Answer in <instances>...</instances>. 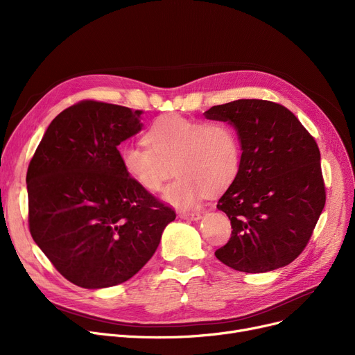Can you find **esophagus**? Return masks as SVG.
Wrapping results in <instances>:
<instances>
[{
	"mask_svg": "<svg viewBox=\"0 0 355 355\" xmlns=\"http://www.w3.org/2000/svg\"><path fill=\"white\" fill-rule=\"evenodd\" d=\"M178 217L182 218V220L198 221L201 218V214L200 213H185V211H181V213H178Z\"/></svg>",
	"mask_w": 355,
	"mask_h": 355,
	"instance_id": "esophagus-1",
	"label": "esophagus"
}]
</instances>
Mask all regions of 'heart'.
<instances>
[{
  "mask_svg": "<svg viewBox=\"0 0 355 355\" xmlns=\"http://www.w3.org/2000/svg\"><path fill=\"white\" fill-rule=\"evenodd\" d=\"M145 145H126L121 162L126 175L148 193H159L178 173L164 200L178 209H190L204 193L225 190L240 168V144L234 129L221 121L187 119L165 115L145 132Z\"/></svg>",
  "mask_w": 355,
  "mask_h": 355,
  "instance_id": "heart-1",
  "label": "heart"
}]
</instances>
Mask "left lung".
<instances>
[{"instance_id": "obj_1", "label": "left lung", "mask_w": 355, "mask_h": 355, "mask_svg": "<svg viewBox=\"0 0 355 355\" xmlns=\"http://www.w3.org/2000/svg\"><path fill=\"white\" fill-rule=\"evenodd\" d=\"M204 116L232 125L241 149L239 173L217 202L233 232L216 257L246 273L289 265L325 206L318 145L289 109L269 101L239 99Z\"/></svg>"}]
</instances>
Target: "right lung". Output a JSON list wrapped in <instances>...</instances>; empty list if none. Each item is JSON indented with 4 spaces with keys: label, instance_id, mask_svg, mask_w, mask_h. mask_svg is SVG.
Segmentation results:
<instances>
[{
    "label": "right lung",
    "instance_id": "add662e5",
    "mask_svg": "<svg viewBox=\"0 0 355 355\" xmlns=\"http://www.w3.org/2000/svg\"><path fill=\"white\" fill-rule=\"evenodd\" d=\"M141 110L95 101L55 116L27 171L35 245L67 281L119 285L155 253L173 209L130 180L118 145L142 129Z\"/></svg>",
    "mask_w": 355,
    "mask_h": 355
}]
</instances>
